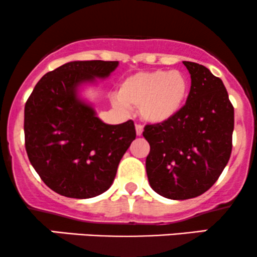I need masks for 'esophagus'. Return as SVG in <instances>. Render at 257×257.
<instances>
[{
  "label": "esophagus",
  "instance_id": "esophagus-1",
  "mask_svg": "<svg viewBox=\"0 0 257 257\" xmlns=\"http://www.w3.org/2000/svg\"><path fill=\"white\" fill-rule=\"evenodd\" d=\"M135 129H137V135H138V137H140V135L143 134V131H144L143 125H141V124H135Z\"/></svg>",
  "mask_w": 257,
  "mask_h": 257
}]
</instances>
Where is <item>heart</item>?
Here are the masks:
<instances>
[{"mask_svg": "<svg viewBox=\"0 0 257 257\" xmlns=\"http://www.w3.org/2000/svg\"><path fill=\"white\" fill-rule=\"evenodd\" d=\"M187 78L180 71L138 72L119 85V105L139 107L147 122L163 123L173 118L187 98Z\"/></svg>", "mask_w": 257, "mask_h": 257, "instance_id": "1", "label": "heart"}]
</instances>
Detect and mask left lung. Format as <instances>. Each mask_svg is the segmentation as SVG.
<instances>
[{"mask_svg": "<svg viewBox=\"0 0 257 257\" xmlns=\"http://www.w3.org/2000/svg\"><path fill=\"white\" fill-rule=\"evenodd\" d=\"M191 75L186 104L173 118L146 124L150 185L169 199H190L217 181L232 152L234 108L222 81L205 66L184 61Z\"/></svg>", "mask_w": 257, "mask_h": 257, "instance_id": "1", "label": "left lung"}]
</instances>
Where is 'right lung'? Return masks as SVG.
Listing matches in <instances>:
<instances>
[{"label":"right lung","instance_id":"right-lung-1","mask_svg":"<svg viewBox=\"0 0 257 257\" xmlns=\"http://www.w3.org/2000/svg\"><path fill=\"white\" fill-rule=\"evenodd\" d=\"M118 61H71L46 73L25 104V149L51 190L69 198H91L110 188L137 138L134 122L105 124L77 98V87L105 78Z\"/></svg>","mask_w":257,"mask_h":257}]
</instances>
